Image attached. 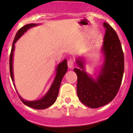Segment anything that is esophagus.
Here are the masks:
<instances>
[{
    "label": "esophagus",
    "instance_id": "34e87169",
    "mask_svg": "<svg viewBox=\"0 0 133 133\" xmlns=\"http://www.w3.org/2000/svg\"><path fill=\"white\" fill-rule=\"evenodd\" d=\"M74 61L73 59H69L68 61V65L69 68H72L74 66Z\"/></svg>",
    "mask_w": 133,
    "mask_h": 133
}]
</instances>
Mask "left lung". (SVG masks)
Masks as SVG:
<instances>
[{
  "label": "left lung",
  "instance_id": "left-lung-1",
  "mask_svg": "<svg viewBox=\"0 0 133 133\" xmlns=\"http://www.w3.org/2000/svg\"><path fill=\"white\" fill-rule=\"evenodd\" d=\"M105 34L103 43L105 62L97 79L91 78L84 70L75 68L77 76V94L81 102L87 107L97 108L112 101L120 88L124 73V54L115 30L104 22ZM77 64L84 69V61Z\"/></svg>",
  "mask_w": 133,
  "mask_h": 133
}]
</instances>
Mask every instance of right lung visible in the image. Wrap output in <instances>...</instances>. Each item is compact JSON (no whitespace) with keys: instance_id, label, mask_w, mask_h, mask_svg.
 Instances as JSON below:
<instances>
[{"instance_id":"obj_1","label":"right lung","mask_w":133,"mask_h":133,"mask_svg":"<svg viewBox=\"0 0 133 133\" xmlns=\"http://www.w3.org/2000/svg\"><path fill=\"white\" fill-rule=\"evenodd\" d=\"M36 25V24L35 23H30L28 24V25H25L23 27L20 28V30L17 31V34L15 35V37L14 38V42H13L12 49H11L10 55V76L12 78V82H14V74H13V55H14V48H15V43H16L19 38L23 35L25 32H26L29 28H31V27L35 26ZM57 74L56 76L55 79L53 83H52V85L47 94H46L40 100H35V101H26V100H23L22 97L18 95L19 98L21 100L23 103L26 105V106L31 107V108H35V109L38 110H42L45 109L49 107L55 102L56 100L57 95L59 94V87L61 85V81L63 78L65 74L66 73L67 71H68V64H67V61L66 59H64L63 61L61 62L58 65L57 68ZM14 85V83H13ZM18 94V92H17Z\"/></svg>"}]
</instances>
